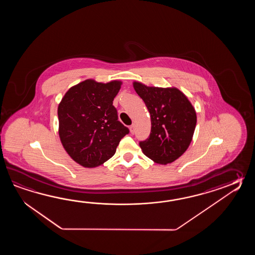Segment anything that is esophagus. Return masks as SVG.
<instances>
[{
    "mask_svg": "<svg viewBox=\"0 0 255 255\" xmlns=\"http://www.w3.org/2000/svg\"><path fill=\"white\" fill-rule=\"evenodd\" d=\"M130 132H131V134H134V132H135V125L134 124H132V125L129 127Z\"/></svg>",
    "mask_w": 255,
    "mask_h": 255,
    "instance_id": "34e87169",
    "label": "esophagus"
}]
</instances>
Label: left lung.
<instances>
[{
  "label": "left lung",
  "mask_w": 255,
  "mask_h": 255,
  "mask_svg": "<svg viewBox=\"0 0 255 255\" xmlns=\"http://www.w3.org/2000/svg\"><path fill=\"white\" fill-rule=\"evenodd\" d=\"M133 87L146 104L151 120L149 136L139 142L142 151L154 162H173L192 140L195 109L178 88L146 87L138 82H134Z\"/></svg>",
  "instance_id": "1"
}]
</instances>
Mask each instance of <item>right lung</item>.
I'll list each match as a JSON object with an SVG mask.
<instances>
[{
    "label": "right lung",
    "mask_w": 255,
    "mask_h": 255,
    "mask_svg": "<svg viewBox=\"0 0 255 255\" xmlns=\"http://www.w3.org/2000/svg\"><path fill=\"white\" fill-rule=\"evenodd\" d=\"M121 84L87 79L71 87L60 102V139L68 155L85 168L109 160L121 138L129 133L113 106Z\"/></svg>",
    "instance_id": "add662e5"
}]
</instances>
